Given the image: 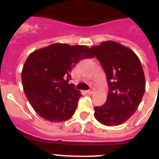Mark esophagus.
I'll return each instance as SVG.
<instances>
[{"label":"esophagus","instance_id":"34e87169","mask_svg":"<svg viewBox=\"0 0 159 159\" xmlns=\"http://www.w3.org/2000/svg\"><path fill=\"white\" fill-rule=\"evenodd\" d=\"M87 92L88 94H92V93H94V89H93V88H91L90 90L87 91Z\"/></svg>","mask_w":159,"mask_h":159}]
</instances>
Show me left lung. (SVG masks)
<instances>
[{"label":"left lung","mask_w":159,"mask_h":159,"mask_svg":"<svg viewBox=\"0 0 159 159\" xmlns=\"http://www.w3.org/2000/svg\"><path fill=\"white\" fill-rule=\"evenodd\" d=\"M92 50L106 74V102L95 107V118L106 126L125 123L138 109L145 91L140 60L130 48L115 41L92 46Z\"/></svg>","instance_id":"left-lung-1"}]
</instances>
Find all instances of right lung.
<instances>
[{
	"instance_id": "obj_1",
	"label": "right lung",
	"mask_w": 159,
	"mask_h": 159,
	"mask_svg": "<svg viewBox=\"0 0 159 159\" xmlns=\"http://www.w3.org/2000/svg\"><path fill=\"white\" fill-rule=\"evenodd\" d=\"M93 57L86 45L57 43L29 55L21 79L26 97L39 116L51 122H62L73 116L82 95L68 84L70 72L78 61Z\"/></svg>"
}]
</instances>
